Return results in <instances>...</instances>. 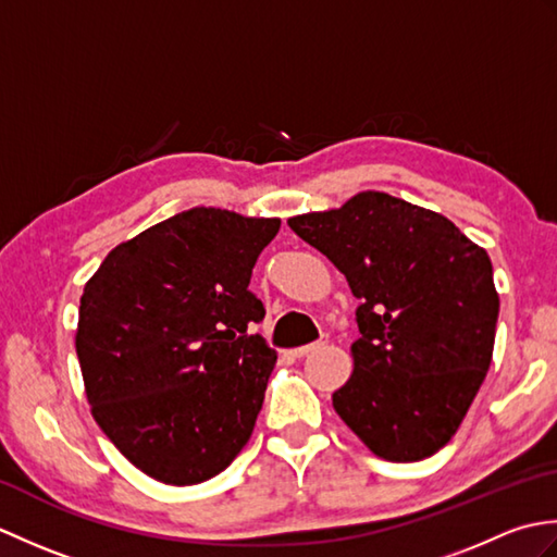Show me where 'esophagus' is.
Instances as JSON below:
<instances>
[{
	"instance_id": "1",
	"label": "esophagus",
	"mask_w": 557,
	"mask_h": 557,
	"mask_svg": "<svg viewBox=\"0 0 557 557\" xmlns=\"http://www.w3.org/2000/svg\"><path fill=\"white\" fill-rule=\"evenodd\" d=\"M327 345V337H321L318 342H313V345H306V347H297V349H292V357H297V359H301V357H306V354H313V351H318L321 347H325Z\"/></svg>"
}]
</instances>
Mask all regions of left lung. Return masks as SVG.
<instances>
[{"label":"left lung","instance_id":"obj_1","mask_svg":"<svg viewBox=\"0 0 557 557\" xmlns=\"http://www.w3.org/2000/svg\"><path fill=\"white\" fill-rule=\"evenodd\" d=\"M361 304L354 373L333 407L371 453L419 461L449 443L488 373L500 299L481 246L381 191L287 220Z\"/></svg>","mask_w":557,"mask_h":557}]
</instances>
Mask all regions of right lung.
<instances>
[{
	"instance_id": "add662e5",
	"label": "right lung",
	"mask_w": 557,
	"mask_h": 557,
	"mask_svg": "<svg viewBox=\"0 0 557 557\" xmlns=\"http://www.w3.org/2000/svg\"><path fill=\"white\" fill-rule=\"evenodd\" d=\"M277 218L191 208L108 253L81 297L76 354L92 417L170 486L203 483L253 433L277 351L248 289Z\"/></svg>"
}]
</instances>
